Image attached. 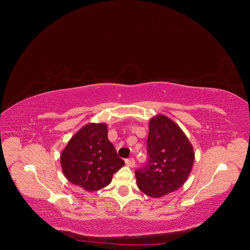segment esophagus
Here are the masks:
<instances>
[{
    "mask_svg": "<svg viewBox=\"0 0 250 250\" xmlns=\"http://www.w3.org/2000/svg\"><path fill=\"white\" fill-rule=\"evenodd\" d=\"M125 164L128 166V167H130V168H132V167H134L135 166V160L133 159V158H130V159H127L126 161H125Z\"/></svg>",
    "mask_w": 250,
    "mask_h": 250,
    "instance_id": "34e87169",
    "label": "esophagus"
}]
</instances>
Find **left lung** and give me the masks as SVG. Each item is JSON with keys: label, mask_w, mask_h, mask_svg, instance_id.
Here are the masks:
<instances>
[{"label": "left lung", "mask_w": 250, "mask_h": 250, "mask_svg": "<svg viewBox=\"0 0 250 250\" xmlns=\"http://www.w3.org/2000/svg\"><path fill=\"white\" fill-rule=\"evenodd\" d=\"M148 126V161L135 176L142 192L159 198L185 183L193 167L194 151L179 125L167 116L152 117Z\"/></svg>", "instance_id": "left-lung-1"}]
</instances>
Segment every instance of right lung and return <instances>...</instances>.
I'll return each mask as SVG.
<instances>
[{
	"label": "right lung",
	"instance_id": "1",
	"mask_svg": "<svg viewBox=\"0 0 250 250\" xmlns=\"http://www.w3.org/2000/svg\"><path fill=\"white\" fill-rule=\"evenodd\" d=\"M67 180L88 192L108 186L113 175L125 165L108 139L105 123H88L68 141L61 153Z\"/></svg>",
	"mask_w": 250,
	"mask_h": 250
}]
</instances>
